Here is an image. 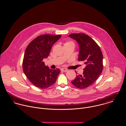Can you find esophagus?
Listing matches in <instances>:
<instances>
[{
  "mask_svg": "<svg viewBox=\"0 0 126 126\" xmlns=\"http://www.w3.org/2000/svg\"><path fill=\"white\" fill-rule=\"evenodd\" d=\"M61 70L62 71H63V72H67L68 71V70L67 69H65V68H61Z\"/></svg>",
  "mask_w": 126,
  "mask_h": 126,
  "instance_id": "34e87169",
  "label": "esophagus"
}]
</instances>
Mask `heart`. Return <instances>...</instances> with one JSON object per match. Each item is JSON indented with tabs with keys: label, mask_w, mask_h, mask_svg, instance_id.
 <instances>
[{
	"label": "heart",
	"mask_w": 126,
	"mask_h": 126,
	"mask_svg": "<svg viewBox=\"0 0 126 126\" xmlns=\"http://www.w3.org/2000/svg\"><path fill=\"white\" fill-rule=\"evenodd\" d=\"M74 44H74L72 42H67V43H65V44Z\"/></svg>",
	"instance_id": "obj_1"
}]
</instances>
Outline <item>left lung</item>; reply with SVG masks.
Masks as SVG:
<instances>
[{
    "label": "left lung",
    "mask_w": 126,
    "mask_h": 126,
    "mask_svg": "<svg viewBox=\"0 0 126 126\" xmlns=\"http://www.w3.org/2000/svg\"><path fill=\"white\" fill-rule=\"evenodd\" d=\"M75 40L79 47L78 60L85 65L82 75H78L71 81L79 89H85L91 85L98 78L103 70V55L101 50L90 37L84 33L69 35ZM77 74V72L76 71Z\"/></svg>",
    "instance_id": "left-lung-1"
}]
</instances>
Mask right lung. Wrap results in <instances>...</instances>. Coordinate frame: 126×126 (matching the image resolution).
<instances>
[{
	"label": "right lung",
	"instance_id": "obj_1",
	"mask_svg": "<svg viewBox=\"0 0 126 126\" xmlns=\"http://www.w3.org/2000/svg\"><path fill=\"white\" fill-rule=\"evenodd\" d=\"M61 35L45 34L38 36L28 46L24 56L23 71L28 79L37 87L46 89L53 85L61 72L50 69L43 60L47 58L51 47Z\"/></svg>",
	"mask_w": 126,
	"mask_h": 126
}]
</instances>
